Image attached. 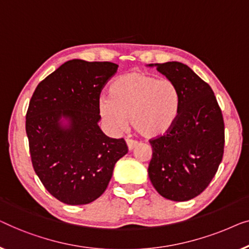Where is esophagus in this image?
<instances>
[{"instance_id":"34e87169","label":"esophagus","mask_w":249,"mask_h":249,"mask_svg":"<svg viewBox=\"0 0 249 249\" xmlns=\"http://www.w3.org/2000/svg\"><path fill=\"white\" fill-rule=\"evenodd\" d=\"M126 144H127V148H128L129 151H131V150H133L136 145H138V142L134 141V140L127 139V140H126Z\"/></svg>"}]
</instances>
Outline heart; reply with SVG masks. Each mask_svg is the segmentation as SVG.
<instances>
[{
  "instance_id": "obj_1",
  "label": "heart",
  "mask_w": 249,
  "mask_h": 249,
  "mask_svg": "<svg viewBox=\"0 0 249 249\" xmlns=\"http://www.w3.org/2000/svg\"><path fill=\"white\" fill-rule=\"evenodd\" d=\"M109 94L99 99V114L113 132L122 131L128 117L135 132L155 139L170 131L179 115L180 92L176 83L151 73H126L111 83Z\"/></svg>"
}]
</instances>
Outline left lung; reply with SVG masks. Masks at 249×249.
Here are the masks:
<instances>
[{
  "label": "left lung",
  "instance_id": "left-lung-1",
  "mask_svg": "<svg viewBox=\"0 0 249 249\" xmlns=\"http://www.w3.org/2000/svg\"><path fill=\"white\" fill-rule=\"evenodd\" d=\"M156 66L176 83L180 108L170 131L149 141L152 146L149 177L161 196L188 201L209 186L222 160L225 123L221 108L211 87L187 65L167 62Z\"/></svg>",
  "mask_w": 249,
  "mask_h": 249
}]
</instances>
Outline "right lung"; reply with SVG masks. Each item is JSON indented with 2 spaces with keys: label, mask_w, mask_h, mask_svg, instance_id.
Here are the masks:
<instances>
[{
  "label": "right lung",
  "mask_w": 249,
  "mask_h": 249,
  "mask_svg": "<svg viewBox=\"0 0 249 249\" xmlns=\"http://www.w3.org/2000/svg\"><path fill=\"white\" fill-rule=\"evenodd\" d=\"M118 65L72 59L46 76L31 97L26 132L35 173L65 204L81 205L106 191L115 163L127 153L124 139L101 131V90ZM62 117L70 121L62 128Z\"/></svg>",
  "instance_id": "right-lung-1"
}]
</instances>
